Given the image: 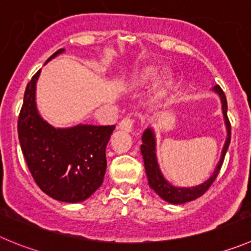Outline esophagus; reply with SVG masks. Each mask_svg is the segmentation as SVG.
Returning <instances> with one entry per match:
<instances>
[{
    "mask_svg": "<svg viewBox=\"0 0 251 251\" xmlns=\"http://www.w3.org/2000/svg\"><path fill=\"white\" fill-rule=\"evenodd\" d=\"M133 123H135V120L127 116V118H125L121 120V123L119 124V128H120V130L130 132V131H132V128H133Z\"/></svg>",
    "mask_w": 251,
    "mask_h": 251,
    "instance_id": "34e87169",
    "label": "esophagus"
}]
</instances>
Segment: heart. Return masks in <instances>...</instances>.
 Instances as JSON below:
<instances>
[{
	"instance_id": "heart-1",
	"label": "heart",
	"mask_w": 251,
	"mask_h": 251,
	"mask_svg": "<svg viewBox=\"0 0 251 251\" xmlns=\"http://www.w3.org/2000/svg\"><path fill=\"white\" fill-rule=\"evenodd\" d=\"M156 78H157V70L154 69V68H145L139 74L133 76L131 84H132V86L139 88V86H144L146 84H150Z\"/></svg>"
}]
</instances>
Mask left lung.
<instances>
[{
	"label": "left lung",
	"instance_id": "obj_1",
	"mask_svg": "<svg viewBox=\"0 0 251 251\" xmlns=\"http://www.w3.org/2000/svg\"><path fill=\"white\" fill-rule=\"evenodd\" d=\"M215 94H218V97L221 98L222 102V111H223V118L224 123H226V140L224 144L223 150H222V156L221 160L218 162L217 167H215L214 172L210 176L207 181L203 183L198 184V186L193 187H177L171 184L167 179L163 177L162 172L158 166L157 156H156V135L152 127H147L146 130L142 133V145H141V153L144 157L145 163V171H146L147 178H149V184L152 189H153L158 196L162 198L166 202L171 203V204H183V203L191 202V201L197 200L198 197L204 194L208 191L214 179L217 178L218 173L221 171L222 165H223L224 157L228 151L229 144H230V135H231V127L230 123L228 119V104H226V94L221 89L219 85H215L212 89Z\"/></svg>",
	"mask_w": 251,
	"mask_h": 251
}]
</instances>
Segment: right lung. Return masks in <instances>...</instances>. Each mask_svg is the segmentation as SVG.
Here are the masks:
<instances>
[{"instance_id":"add662e5","label":"right lung","mask_w":251,"mask_h":251,"mask_svg":"<svg viewBox=\"0 0 251 251\" xmlns=\"http://www.w3.org/2000/svg\"><path fill=\"white\" fill-rule=\"evenodd\" d=\"M59 49L48 60L62 54ZM41 70L25 91L18 118V139L28 168L39 188L53 200L79 203L101 186L106 171L105 150L115 125L79 124L54 127L37 109L36 88Z\"/></svg>"}]
</instances>
